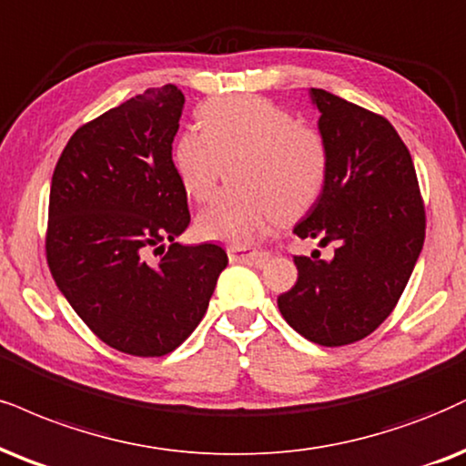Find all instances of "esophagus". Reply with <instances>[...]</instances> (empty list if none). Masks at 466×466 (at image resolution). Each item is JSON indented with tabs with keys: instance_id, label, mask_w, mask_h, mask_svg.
Instances as JSON below:
<instances>
[{
	"instance_id": "obj_1",
	"label": "esophagus",
	"mask_w": 466,
	"mask_h": 466,
	"mask_svg": "<svg viewBox=\"0 0 466 466\" xmlns=\"http://www.w3.org/2000/svg\"><path fill=\"white\" fill-rule=\"evenodd\" d=\"M227 255L231 263H244V261H252L257 266H263L269 259V252H259V250H248V248H239V246H228Z\"/></svg>"
}]
</instances>
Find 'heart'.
Wrapping results in <instances>:
<instances>
[{
	"instance_id": "b5f03b06",
	"label": "heart",
	"mask_w": 466,
	"mask_h": 466,
	"mask_svg": "<svg viewBox=\"0 0 466 466\" xmlns=\"http://www.w3.org/2000/svg\"><path fill=\"white\" fill-rule=\"evenodd\" d=\"M200 127L175 142V166L192 197L214 186L218 153L242 151L235 181L242 189L216 194L198 214L207 239L248 246L283 218L300 216L319 197L326 179V147L285 110L259 96H227L205 103Z\"/></svg>"
}]
</instances>
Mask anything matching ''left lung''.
Returning <instances> with one entry per match:
<instances>
[{"instance_id":"obj_1","label":"left lung","mask_w":466,"mask_h":466,"mask_svg":"<svg viewBox=\"0 0 466 466\" xmlns=\"http://www.w3.org/2000/svg\"><path fill=\"white\" fill-rule=\"evenodd\" d=\"M319 112L326 179L300 239L335 246L332 259L294 257L298 280L279 296L287 324L319 346H348L378 329L409 283L426 238L412 157L387 118L321 88H309Z\"/></svg>"}]
</instances>
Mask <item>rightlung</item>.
I'll return each instance as SVG.
<instances>
[{"mask_svg":"<svg viewBox=\"0 0 466 466\" xmlns=\"http://www.w3.org/2000/svg\"><path fill=\"white\" fill-rule=\"evenodd\" d=\"M183 103L175 84L131 96L75 131L51 177L47 261L57 289L125 354L181 346L228 263L222 246L177 242L189 224L172 162ZM166 241L163 259L148 262Z\"/></svg>","mask_w":466,"mask_h":466,"instance_id":"add662e5","label":"right lung"}]
</instances>
